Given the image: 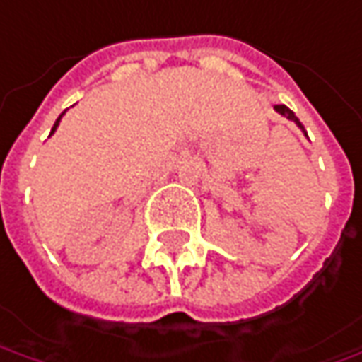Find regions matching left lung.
<instances>
[{"mask_svg": "<svg viewBox=\"0 0 362 362\" xmlns=\"http://www.w3.org/2000/svg\"><path fill=\"white\" fill-rule=\"evenodd\" d=\"M275 109H277L281 115H285V117L291 119V121H295V123L299 125L300 129H303V123H300V121H299V117H297V115H295V113H293V111H291V109H288L287 105H275Z\"/></svg>", "mask_w": 362, "mask_h": 362, "instance_id": "8db88e82", "label": "left lung"}]
</instances>
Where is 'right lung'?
<instances>
[{
	"label": "right lung",
	"mask_w": 362,
	"mask_h": 362,
	"mask_svg": "<svg viewBox=\"0 0 362 362\" xmlns=\"http://www.w3.org/2000/svg\"><path fill=\"white\" fill-rule=\"evenodd\" d=\"M62 117H63V113H62V115H59V117H57V121H55V125H53V129H51V133L57 129V125H59V119H62ZM51 133H49V135H51Z\"/></svg>",
	"instance_id": "right-lung-1"
}]
</instances>
